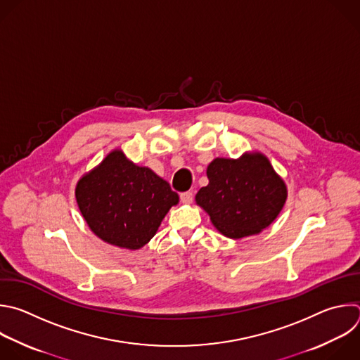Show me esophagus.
Segmentation results:
<instances>
[{
    "label": "esophagus",
    "mask_w": 360,
    "mask_h": 360,
    "mask_svg": "<svg viewBox=\"0 0 360 360\" xmlns=\"http://www.w3.org/2000/svg\"><path fill=\"white\" fill-rule=\"evenodd\" d=\"M192 200H193V193H192V192H184V193H181V202H182V203L189 205V203H192Z\"/></svg>",
    "instance_id": "obj_1"
}]
</instances>
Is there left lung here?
Returning a JSON list of instances; mask_svg holds the SVG:
<instances>
[{
    "mask_svg": "<svg viewBox=\"0 0 360 360\" xmlns=\"http://www.w3.org/2000/svg\"><path fill=\"white\" fill-rule=\"evenodd\" d=\"M209 184L195 196L212 224L229 238L259 234L280 214L287 185L260 151L240 158H214L206 169Z\"/></svg>",
    "mask_w": 360,
    "mask_h": 360,
    "instance_id": "1",
    "label": "left lung"
}]
</instances>
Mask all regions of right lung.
I'll use <instances>...</instances> for the list:
<instances>
[{"label": "right lung", "mask_w": 360, "mask_h": 360, "mask_svg": "<svg viewBox=\"0 0 360 360\" xmlns=\"http://www.w3.org/2000/svg\"><path fill=\"white\" fill-rule=\"evenodd\" d=\"M75 195L90 230L103 242L127 250L144 248L179 202L165 179L118 148L82 175Z\"/></svg>", "instance_id": "right-lung-1"}]
</instances>
